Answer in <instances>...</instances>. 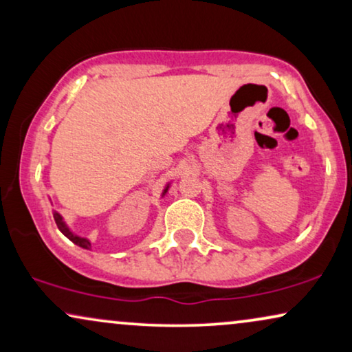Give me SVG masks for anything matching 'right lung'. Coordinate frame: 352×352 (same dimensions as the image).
Here are the masks:
<instances>
[{
  "label": "right lung",
  "mask_w": 352,
  "mask_h": 352,
  "mask_svg": "<svg viewBox=\"0 0 352 352\" xmlns=\"http://www.w3.org/2000/svg\"><path fill=\"white\" fill-rule=\"evenodd\" d=\"M170 186H171V182H168V184L165 186V189H163V192H162V197H165V194L168 192V189H170ZM52 216H54V221H56L57 228H59L60 232L64 234L67 239L72 240V242H74L75 245H78V247H81V248H85V250H91V242H89V239L81 237V235H76L75 232H72V229L69 228V226H67L65 219L62 218V214H60V213H57L56 210H52Z\"/></svg>",
  "instance_id": "right-lung-1"
}]
</instances>
